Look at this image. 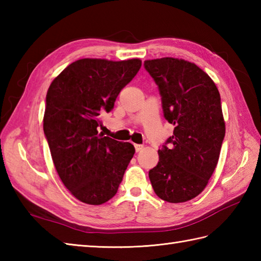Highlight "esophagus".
I'll return each instance as SVG.
<instances>
[{
  "label": "esophagus",
  "mask_w": 261,
  "mask_h": 261,
  "mask_svg": "<svg viewBox=\"0 0 261 261\" xmlns=\"http://www.w3.org/2000/svg\"><path fill=\"white\" fill-rule=\"evenodd\" d=\"M135 148H136V151H137V152H140V151L142 150V149H143V146H142V145H137V143H136Z\"/></svg>",
  "instance_id": "34e87169"
}]
</instances>
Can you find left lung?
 Returning a JSON list of instances; mask_svg holds the SVG:
<instances>
[{
  "label": "left lung",
  "mask_w": 261,
  "mask_h": 261,
  "mask_svg": "<svg viewBox=\"0 0 261 261\" xmlns=\"http://www.w3.org/2000/svg\"><path fill=\"white\" fill-rule=\"evenodd\" d=\"M145 68L158 86L165 119L175 125L149 178L164 201H190L206 187L219 162L225 135L219 90L204 70L184 59L146 60Z\"/></svg>",
  "instance_id": "1"
}]
</instances>
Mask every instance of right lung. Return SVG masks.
I'll list each match as a JSON object with an SVG mask.
<instances>
[{"mask_svg":"<svg viewBox=\"0 0 261 261\" xmlns=\"http://www.w3.org/2000/svg\"><path fill=\"white\" fill-rule=\"evenodd\" d=\"M141 67L140 59L84 58L67 66L48 88L43 132L66 188L79 201L99 205L112 198L135 154L130 142L98 135L101 115Z\"/></svg>","mask_w":261,"mask_h":261,"instance_id":"add662e5","label":"right lung"}]
</instances>
